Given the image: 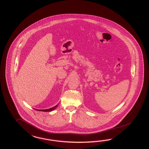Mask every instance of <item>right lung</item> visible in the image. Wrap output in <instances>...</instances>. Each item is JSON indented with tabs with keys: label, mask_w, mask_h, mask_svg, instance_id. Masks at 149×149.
Returning a JSON list of instances; mask_svg holds the SVG:
<instances>
[{
	"label": "right lung",
	"mask_w": 149,
	"mask_h": 149,
	"mask_svg": "<svg viewBox=\"0 0 149 149\" xmlns=\"http://www.w3.org/2000/svg\"><path fill=\"white\" fill-rule=\"evenodd\" d=\"M58 105H57L55 106H54V107H53L52 108H50V109H46V110H37V109H35L36 110H38L39 111H44V112H50V111H53L54 110H55L57 107H58Z\"/></svg>",
	"instance_id": "1"
}]
</instances>
